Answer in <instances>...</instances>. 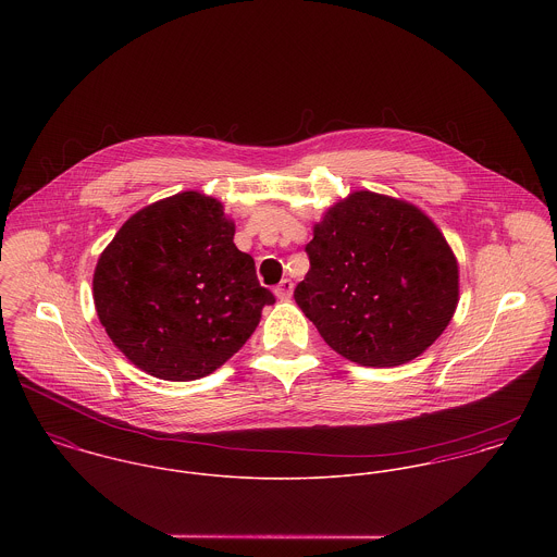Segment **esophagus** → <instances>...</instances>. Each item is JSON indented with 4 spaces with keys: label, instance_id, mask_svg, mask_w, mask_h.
Returning a JSON list of instances; mask_svg holds the SVG:
<instances>
[{
    "label": "esophagus",
    "instance_id": "esophagus-1",
    "mask_svg": "<svg viewBox=\"0 0 557 557\" xmlns=\"http://www.w3.org/2000/svg\"><path fill=\"white\" fill-rule=\"evenodd\" d=\"M274 294H276V298H278V300H289V298H292V294H294V281L283 278V281L274 287Z\"/></svg>",
    "mask_w": 557,
    "mask_h": 557
}]
</instances>
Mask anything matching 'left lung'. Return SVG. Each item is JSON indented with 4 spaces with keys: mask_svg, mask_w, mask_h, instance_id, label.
<instances>
[{
    "mask_svg": "<svg viewBox=\"0 0 557 557\" xmlns=\"http://www.w3.org/2000/svg\"><path fill=\"white\" fill-rule=\"evenodd\" d=\"M311 268L294 298L323 341L362 367L426 351L459 305V263L413 203L356 190L327 208L307 244Z\"/></svg>",
    "mask_w": 557,
    "mask_h": 557,
    "instance_id": "1",
    "label": "left lung"
}]
</instances>
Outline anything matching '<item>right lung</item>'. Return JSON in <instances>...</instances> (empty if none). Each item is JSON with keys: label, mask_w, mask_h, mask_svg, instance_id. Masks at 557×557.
I'll return each instance as SVG.
<instances>
[{"label": "right lung", "mask_w": 557, "mask_h": 557, "mask_svg": "<svg viewBox=\"0 0 557 557\" xmlns=\"http://www.w3.org/2000/svg\"><path fill=\"white\" fill-rule=\"evenodd\" d=\"M234 234L219 199L184 190L141 208L100 252L96 313L135 367L193 382L223 367L255 332L274 296Z\"/></svg>", "instance_id": "1"}]
</instances>
